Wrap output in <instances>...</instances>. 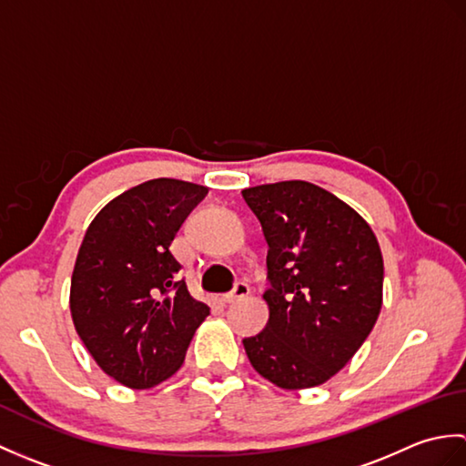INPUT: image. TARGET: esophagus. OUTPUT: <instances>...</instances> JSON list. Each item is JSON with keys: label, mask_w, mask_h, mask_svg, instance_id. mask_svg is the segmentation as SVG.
<instances>
[{"label": "esophagus", "mask_w": 466, "mask_h": 466, "mask_svg": "<svg viewBox=\"0 0 466 466\" xmlns=\"http://www.w3.org/2000/svg\"><path fill=\"white\" fill-rule=\"evenodd\" d=\"M250 294V286L246 284V282H238L234 286V290L232 292H228V294H224V302H238V300H242V299H246V296Z\"/></svg>", "instance_id": "obj_1"}]
</instances>
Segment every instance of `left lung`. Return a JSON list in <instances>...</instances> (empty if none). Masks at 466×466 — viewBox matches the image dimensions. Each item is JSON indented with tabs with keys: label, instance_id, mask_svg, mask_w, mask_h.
Wrapping results in <instances>:
<instances>
[{
	"label": "left lung",
	"instance_id": "1",
	"mask_svg": "<svg viewBox=\"0 0 466 466\" xmlns=\"http://www.w3.org/2000/svg\"><path fill=\"white\" fill-rule=\"evenodd\" d=\"M268 242L266 329L244 339L254 370L284 390L342 370L379 319L384 264L364 218L324 187L289 180L242 190Z\"/></svg>",
	"mask_w": 466,
	"mask_h": 466
}]
</instances>
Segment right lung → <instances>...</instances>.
<instances>
[{"label":"right lung","mask_w":466,"mask_h":466,"mask_svg":"<svg viewBox=\"0 0 466 466\" xmlns=\"http://www.w3.org/2000/svg\"><path fill=\"white\" fill-rule=\"evenodd\" d=\"M200 184L156 177L107 202L87 226L69 286V312L87 352L127 389L180 369L210 309L194 300L170 244L206 196Z\"/></svg>","instance_id":"obj_1"}]
</instances>
